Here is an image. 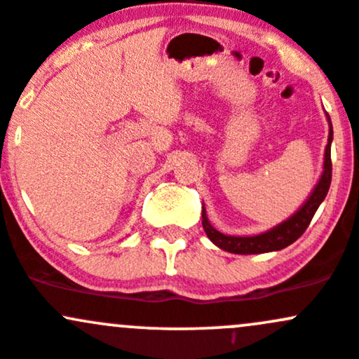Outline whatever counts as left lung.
Here are the masks:
<instances>
[{"label": "left lung", "mask_w": 359, "mask_h": 359, "mask_svg": "<svg viewBox=\"0 0 359 359\" xmlns=\"http://www.w3.org/2000/svg\"><path fill=\"white\" fill-rule=\"evenodd\" d=\"M329 118V144L325 148V158H323V172L320 177L318 184L315 186L309 198L304 201V205L301 206L292 217H289L287 220L278 224L277 227L266 230V232L258 233V236H227V233L218 232L213 225L210 224L208 217H206V210L203 206V229H205L206 236L210 237L211 243L215 246H218L224 251L233 252V255H259V252H270V251H280V249L287 248L289 244H292L294 241L299 239L304 233V230L308 229L309 222H311L313 215L318 210V206L322 205V201L325 199L327 192H329L330 180H332V160H330V144L332 139H334V130H332V122Z\"/></svg>", "instance_id": "obj_1"}]
</instances>
